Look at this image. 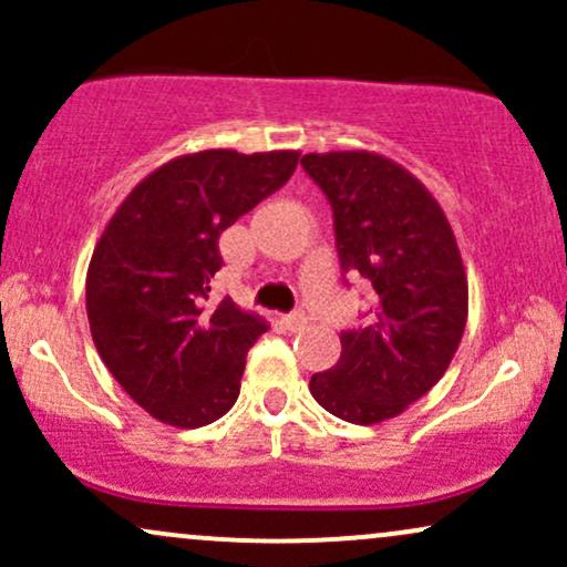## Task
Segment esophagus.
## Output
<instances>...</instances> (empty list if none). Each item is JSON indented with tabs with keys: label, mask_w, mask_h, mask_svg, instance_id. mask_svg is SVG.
Listing matches in <instances>:
<instances>
[{
	"label": "esophagus",
	"mask_w": 567,
	"mask_h": 567,
	"mask_svg": "<svg viewBox=\"0 0 567 567\" xmlns=\"http://www.w3.org/2000/svg\"><path fill=\"white\" fill-rule=\"evenodd\" d=\"M306 322H309V317H306L303 311H292V315H285L282 317V324L288 330H292V333H296V330H303Z\"/></svg>",
	"instance_id": "esophagus-1"
}]
</instances>
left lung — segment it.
Returning <instances> with one entry per match:
<instances>
[{"instance_id":"obj_1","label":"left lung","mask_w":567,"mask_h":567,"mask_svg":"<svg viewBox=\"0 0 567 567\" xmlns=\"http://www.w3.org/2000/svg\"><path fill=\"white\" fill-rule=\"evenodd\" d=\"M333 207L341 269L373 285L368 322L309 392L349 424L394 419L445 375L470 315L458 243L429 188L375 152L303 154Z\"/></svg>"}]
</instances>
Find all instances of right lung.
<instances>
[{"label":"right lung","mask_w":567,"mask_h":567,"mask_svg":"<svg viewBox=\"0 0 567 567\" xmlns=\"http://www.w3.org/2000/svg\"><path fill=\"white\" fill-rule=\"evenodd\" d=\"M301 152L207 148L148 173L95 243L87 320L109 373L162 424L197 429L229 413L247 349L269 330L231 298L210 303L218 237L288 184Z\"/></svg>","instance_id":"1"}]
</instances>
